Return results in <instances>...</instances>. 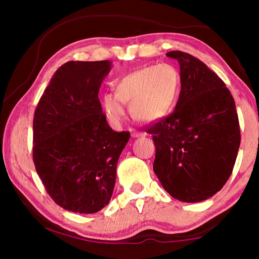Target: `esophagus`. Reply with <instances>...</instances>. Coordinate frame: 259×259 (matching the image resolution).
Masks as SVG:
<instances>
[{
  "label": "esophagus",
  "mask_w": 259,
  "mask_h": 259,
  "mask_svg": "<svg viewBox=\"0 0 259 259\" xmlns=\"http://www.w3.org/2000/svg\"><path fill=\"white\" fill-rule=\"evenodd\" d=\"M131 136H133L134 138H138V137H143V136H146V134L145 133H142V131L134 130L133 133H131Z\"/></svg>",
  "instance_id": "34e87169"
}]
</instances>
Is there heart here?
Masks as SVG:
<instances>
[{
    "label": "heart",
    "mask_w": 259,
    "mask_h": 259,
    "mask_svg": "<svg viewBox=\"0 0 259 259\" xmlns=\"http://www.w3.org/2000/svg\"><path fill=\"white\" fill-rule=\"evenodd\" d=\"M115 95L105 94L102 98L104 112L111 123L119 126L125 119L123 104L130 105L136 119L154 122L172 112L181 93L182 77L171 64L148 65L140 67L113 83Z\"/></svg>",
    "instance_id": "heart-1"
}]
</instances>
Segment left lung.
<instances>
[{"instance_id": "1", "label": "left lung", "mask_w": 259, "mask_h": 259, "mask_svg": "<svg viewBox=\"0 0 259 259\" xmlns=\"http://www.w3.org/2000/svg\"><path fill=\"white\" fill-rule=\"evenodd\" d=\"M179 63L182 89L176 108L147 130L156 154L153 170L172 198L201 202L230 178L240 147L234 99L207 65L182 51L166 52Z\"/></svg>"}]
</instances>
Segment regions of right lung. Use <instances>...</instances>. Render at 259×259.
<instances>
[{
    "label": "right lung",
    "mask_w": 259,
    "mask_h": 259,
    "mask_svg": "<svg viewBox=\"0 0 259 259\" xmlns=\"http://www.w3.org/2000/svg\"><path fill=\"white\" fill-rule=\"evenodd\" d=\"M112 61H67L46 88L33 120V160L61 208L95 213L109 203L130 133L108 125L98 93Z\"/></svg>",
    "instance_id": "1"
}]
</instances>
